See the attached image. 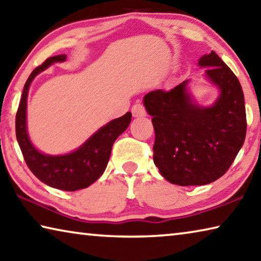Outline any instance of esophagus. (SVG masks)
<instances>
[{"instance_id":"obj_1","label":"esophagus","mask_w":261,"mask_h":261,"mask_svg":"<svg viewBox=\"0 0 261 261\" xmlns=\"http://www.w3.org/2000/svg\"><path fill=\"white\" fill-rule=\"evenodd\" d=\"M132 114H133V117L135 118H140V117H146L147 112H146V109H144V106L142 104H134L133 108H132Z\"/></svg>"}]
</instances>
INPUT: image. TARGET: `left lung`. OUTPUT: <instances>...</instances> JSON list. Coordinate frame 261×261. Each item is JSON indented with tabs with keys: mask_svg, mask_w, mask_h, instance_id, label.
Wrapping results in <instances>:
<instances>
[{
	"mask_svg": "<svg viewBox=\"0 0 261 261\" xmlns=\"http://www.w3.org/2000/svg\"><path fill=\"white\" fill-rule=\"evenodd\" d=\"M199 66L220 89L209 108L193 102L189 81L143 98L155 129L153 163L166 180L179 186L206 185L227 172L244 143L246 112L242 85L215 52L203 55Z\"/></svg>",
	"mask_w": 261,
	"mask_h": 261,
	"instance_id": "left-lung-1",
	"label": "left lung"
}]
</instances>
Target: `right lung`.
I'll list each match as a JSON object with an SVG mask.
<instances>
[{"label":"right lung","mask_w":261,"mask_h":261,"mask_svg":"<svg viewBox=\"0 0 261 261\" xmlns=\"http://www.w3.org/2000/svg\"><path fill=\"white\" fill-rule=\"evenodd\" d=\"M66 55H55L45 60L29 76L16 113V138L25 163L31 172L46 185L62 191H76L90 186L108 166L114 141L129 126L132 113L114 119L97 130L77 150L62 156L45 155L32 146L27 130V99L33 79L54 62H62Z\"/></svg>","instance_id":"add662e5"}]
</instances>
